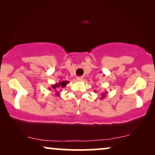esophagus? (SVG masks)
I'll return each mask as SVG.
<instances>
[{"instance_id": "1", "label": "esophagus", "mask_w": 155, "mask_h": 155, "mask_svg": "<svg viewBox=\"0 0 155 155\" xmlns=\"http://www.w3.org/2000/svg\"><path fill=\"white\" fill-rule=\"evenodd\" d=\"M76 80L78 81H81L83 80V77L82 76H78V77H76Z\"/></svg>"}]
</instances>
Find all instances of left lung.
<instances>
[{
  "label": "left lung",
  "mask_w": 155,
  "mask_h": 155,
  "mask_svg": "<svg viewBox=\"0 0 155 155\" xmlns=\"http://www.w3.org/2000/svg\"><path fill=\"white\" fill-rule=\"evenodd\" d=\"M106 94H107V92H103L102 94H101V99H104V98H105V97H106Z\"/></svg>",
  "instance_id": "8db88e82"
}]
</instances>
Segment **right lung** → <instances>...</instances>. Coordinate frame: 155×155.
Masks as SVG:
<instances>
[{
  "instance_id": "1",
  "label": "right lung",
  "mask_w": 155,
  "mask_h": 155,
  "mask_svg": "<svg viewBox=\"0 0 155 155\" xmlns=\"http://www.w3.org/2000/svg\"><path fill=\"white\" fill-rule=\"evenodd\" d=\"M68 83V81H59L58 83H56L54 84H52L51 86V87L49 88V90H58L59 88H63L65 87V86H66L67 84ZM55 95H56L57 96H58L60 95V92H57L56 93H55Z\"/></svg>"
}]
</instances>
